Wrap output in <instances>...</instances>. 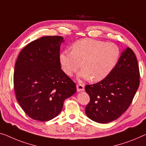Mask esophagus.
Listing matches in <instances>:
<instances>
[{"mask_svg": "<svg viewBox=\"0 0 146 146\" xmlns=\"http://www.w3.org/2000/svg\"><path fill=\"white\" fill-rule=\"evenodd\" d=\"M77 89L78 92H81V91L84 90V85L83 84L78 83L77 84Z\"/></svg>", "mask_w": 146, "mask_h": 146, "instance_id": "1", "label": "esophagus"}]
</instances>
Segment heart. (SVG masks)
Listing matches in <instances>:
<instances>
[{
    "label": "heart",
    "instance_id": "heart-1",
    "mask_svg": "<svg viewBox=\"0 0 146 146\" xmlns=\"http://www.w3.org/2000/svg\"><path fill=\"white\" fill-rule=\"evenodd\" d=\"M120 56V49L114 43L83 38L75 42L72 51L65 50L60 54L62 68L68 75L77 72L79 77L93 82L103 80L116 65Z\"/></svg>",
    "mask_w": 146,
    "mask_h": 146
}]
</instances>
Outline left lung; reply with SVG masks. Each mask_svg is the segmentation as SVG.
Segmentation results:
<instances>
[{
    "instance_id": "1",
    "label": "left lung",
    "mask_w": 146,
    "mask_h": 146,
    "mask_svg": "<svg viewBox=\"0 0 146 146\" xmlns=\"http://www.w3.org/2000/svg\"><path fill=\"white\" fill-rule=\"evenodd\" d=\"M139 84L138 61L133 50L127 48L105 79L85 86L90 96L85 109L87 117L98 123L116 120L129 108Z\"/></svg>"
}]
</instances>
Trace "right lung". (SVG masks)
Masks as SVG:
<instances>
[{
	"label": "right lung",
	"instance_id": "1",
	"mask_svg": "<svg viewBox=\"0 0 146 146\" xmlns=\"http://www.w3.org/2000/svg\"><path fill=\"white\" fill-rule=\"evenodd\" d=\"M60 36H45L32 41L19 53L14 67L17 100L36 121H48L60 113L64 102L74 94L76 84L60 62Z\"/></svg>",
	"mask_w": 146,
	"mask_h": 146
}]
</instances>
